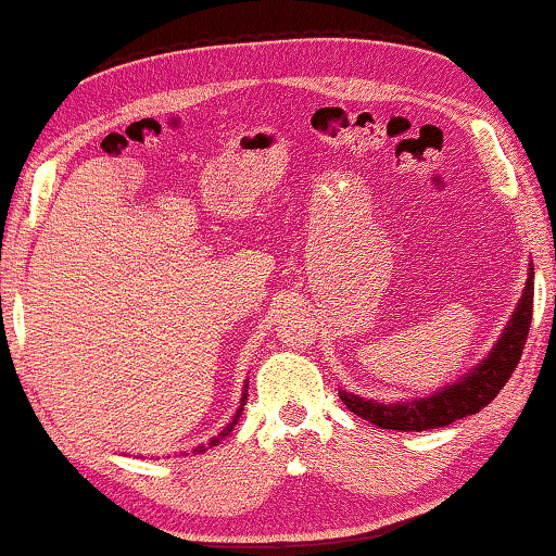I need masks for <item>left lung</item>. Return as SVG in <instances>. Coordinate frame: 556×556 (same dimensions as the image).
I'll use <instances>...</instances> for the list:
<instances>
[{
  "instance_id": "obj_1",
  "label": "left lung",
  "mask_w": 556,
  "mask_h": 556,
  "mask_svg": "<svg viewBox=\"0 0 556 556\" xmlns=\"http://www.w3.org/2000/svg\"><path fill=\"white\" fill-rule=\"evenodd\" d=\"M532 302H534V267L529 264L527 285L521 289V300L511 319L496 339L492 352L471 367L457 382H450L434 394L414 396L407 402H377L367 396L344 392L339 389V400L346 409L357 417L371 421L379 429H396V432H425V429L446 427L452 421L484 409L500 389L507 384L511 371L517 369L525 350L529 325H532Z\"/></svg>"
}]
</instances>
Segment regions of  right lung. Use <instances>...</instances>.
<instances>
[{
    "mask_svg": "<svg viewBox=\"0 0 556 556\" xmlns=\"http://www.w3.org/2000/svg\"><path fill=\"white\" fill-rule=\"evenodd\" d=\"M247 389H250V384H244V394H242V402H239V409H237V414H235V419H231L229 425H227L225 429H222L219 437H212V442L206 444V446H217V444L222 442V439H225V437L231 432V429H235V425H237V421H239V417H242V409H244V402H247ZM206 446H204V444H202V446H197L194 452H197V454H199V452H204Z\"/></svg>",
    "mask_w": 556,
    "mask_h": 556,
    "instance_id": "right-lung-1",
    "label": "right lung"
}]
</instances>
